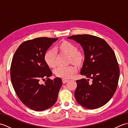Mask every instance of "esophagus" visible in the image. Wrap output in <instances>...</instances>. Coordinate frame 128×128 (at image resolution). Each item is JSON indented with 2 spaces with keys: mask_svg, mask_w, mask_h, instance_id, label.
<instances>
[{
  "mask_svg": "<svg viewBox=\"0 0 128 128\" xmlns=\"http://www.w3.org/2000/svg\"><path fill=\"white\" fill-rule=\"evenodd\" d=\"M62 83L65 84V83H66V82H68V80L66 79V78H62Z\"/></svg>",
  "mask_w": 128,
  "mask_h": 128,
  "instance_id": "1",
  "label": "esophagus"
}]
</instances>
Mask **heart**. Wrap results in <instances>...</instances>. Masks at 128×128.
Here are the masks:
<instances>
[{
  "instance_id": "obj_1",
  "label": "heart",
  "mask_w": 128,
  "mask_h": 128,
  "mask_svg": "<svg viewBox=\"0 0 128 128\" xmlns=\"http://www.w3.org/2000/svg\"><path fill=\"white\" fill-rule=\"evenodd\" d=\"M59 50L66 53L70 57V62L79 65L82 62L84 56L82 54L78 52V48L73 43L64 41L59 46ZM45 62L49 66L54 67L56 66V51L53 50H49L44 54ZM77 72V69L73 66H58L54 70L56 76L62 78H72Z\"/></svg>"
}]
</instances>
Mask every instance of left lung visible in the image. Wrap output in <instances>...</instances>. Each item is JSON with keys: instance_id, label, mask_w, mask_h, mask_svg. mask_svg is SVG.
<instances>
[{"instance_id": "1", "label": "left lung", "mask_w": 128, "mask_h": 128, "mask_svg": "<svg viewBox=\"0 0 128 128\" xmlns=\"http://www.w3.org/2000/svg\"><path fill=\"white\" fill-rule=\"evenodd\" d=\"M67 38L79 43L85 56L80 74L88 78L76 81V100L88 109L102 107L111 99L117 88L120 72L114 53L104 40L96 36L78 34Z\"/></svg>"}]
</instances>
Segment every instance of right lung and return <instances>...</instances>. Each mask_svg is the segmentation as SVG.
Returning <instances> with one entry per match:
<instances>
[{
	"instance_id": "add662e5",
	"label": "right lung",
	"mask_w": 128,
	"mask_h": 128,
	"mask_svg": "<svg viewBox=\"0 0 128 128\" xmlns=\"http://www.w3.org/2000/svg\"><path fill=\"white\" fill-rule=\"evenodd\" d=\"M58 39L39 37L20 44L14 55L10 68L12 85L16 94L30 109L42 111L55 104L62 85L60 78L50 80L52 72L44 60V54ZM47 80L40 84L39 80Z\"/></svg>"
}]
</instances>
